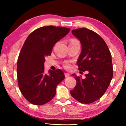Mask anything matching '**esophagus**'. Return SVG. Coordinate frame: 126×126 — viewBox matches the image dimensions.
Listing matches in <instances>:
<instances>
[{
	"label": "esophagus",
	"instance_id": "34e87169",
	"mask_svg": "<svg viewBox=\"0 0 126 126\" xmlns=\"http://www.w3.org/2000/svg\"><path fill=\"white\" fill-rule=\"evenodd\" d=\"M70 76V74L69 73H65V77H68Z\"/></svg>",
	"mask_w": 126,
	"mask_h": 126
}]
</instances>
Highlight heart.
Segmentation results:
<instances>
[{"label":"heart","mask_w":126,"mask_h":126,"mask_svg":"<svg viewBox=\"0 0 126 126\" xmlns=\"http://www.w3.org/2000/svg\"><path fill=\"white\" fill-rule=\"evenodd\" d=\"M79 44V41H77V39H76L75 38H72L70 39V42H69V45L70 44ZM63 67H64L65 69H69L71 68V66H70V65L68 63H64V64H63Z\"/></svg>","instance_id":"heart-1"}]
</instances>
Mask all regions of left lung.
Wrapping results in <instances>:
<instances>
[{
    "label": "left lung",
    "mask_w": 126,
    "mask_h": 126,
    "mask_svg": "<svg viewBox=\"0 0 126 126\" xmlns=\"http://www.w3.org/2000/svg\"><path fill=\"white\" fill-rule=\"evenodd\" d=\"M80 40L82 50L77 60L79 70L88 73L85 78L72 76L76 85L70 91L72 97L83 104H90L99 99L107 89L113 77L111 54L106 43L99 34L87 28L72 30Z\"/></svg>",
    "instance_id": "left-lung-1"
}]
</instances>
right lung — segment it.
<instances>
[{
	"label": "right lung",
	"mask_w": 126,
	"mask_h": 126,
	"mask_svg": "<svg viewBox=\"0 0 126 126\" xmlns=\"http://www.w3.org/2000/svg\"><path fill=\"white\" fill-rule=\"evenodd\" d=\"M70 30L64 27H41L26 39L17 61V79L22 94L32 104L40 106L50 101L56 95L57 86L65 79L58 69L46 73L44 64L54 45Z\"/></svg>",
	"instance_id": "right-lung-1"
}]
</instances>
